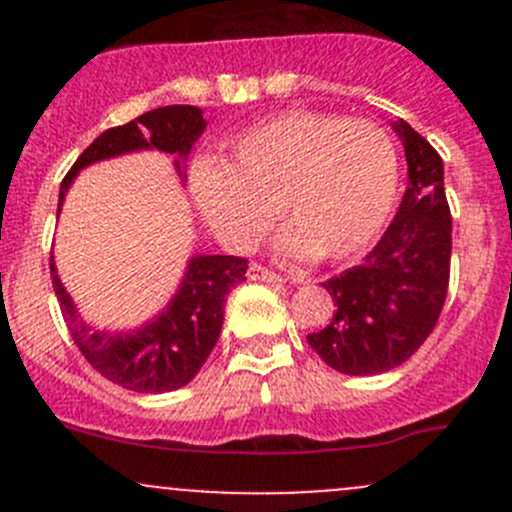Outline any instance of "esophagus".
Here are the masks:
<instances>
[{
	"label": "esophagus",
	"instance_id": "34e87169",
	"mask_svg": "<svg viewBox=\"0 0 512 512\" xmlns=\"http://www.w3.org/2000/svg\"><path fill=\"white\" fill-rule=\"evenodd\" d=\"M247 277H250L252 282H270V285H280L282 277L277 275V272L267 270V267L257 265V262H252L250 267H247Z\"/></svg>",
	"mask_w": 512,
	"mask_h": 512
}]
</instances>
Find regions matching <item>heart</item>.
Segmentation results:
<instances>
[{"mask_svg": "<svg viewBox=\"0 0 512 512\" xmlns=\"http://www.w3.org/2000/svg\"><path fill=\"white\" fill-rule=\"evenodd\" d=\"M190 193L225 245L260 240L280 205L277 250L347 262L364 255L389 223L399 193V156L381 126L314 111H289L232 138L230 160L198 158Z\"/></svg>", "mask_w": 512, "mask_h": 512, "instance_id": "obj_1", "label": "heart"}]
</instances>
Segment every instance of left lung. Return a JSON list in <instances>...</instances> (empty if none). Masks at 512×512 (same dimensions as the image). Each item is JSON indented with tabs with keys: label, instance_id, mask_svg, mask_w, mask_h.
Masks as SVG:
<instances>
[{
	"label": "left lung",
	"instance_id": "obj_1",
	"mask_svg": "<svg viewBox=\"0 0 512 512\" xmlns=\"http://www.w3.org/2000/svg\"><path fill=\"white\" fill-rule=\"evenodd\" d=\"M409 185L384 237L361 265L324 282L334 314L309 347L334 371L384 374L426 342L441 314L451 272V210L443 160L406 121L394 123Z\"/></svg>",
	"mask_w": 512,
	"mask_h": 512
}]
</instances>
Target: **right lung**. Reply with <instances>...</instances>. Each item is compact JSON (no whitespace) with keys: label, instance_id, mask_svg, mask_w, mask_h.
Here are the masks:
<instances>
[{"label":"right lung","instance_id":"right-lung-1","mask_svg":"<svg viewBox=\"0 0 512 512\" xmlns=\"http://www.w3.org/2000/svg\"><path fill=\"white\" fill-rule=\"evenodd\" d=\"M198 106H163L143 113L126 126L103 131L76 158L59 190V213L76 175L98 160L136 151H163L178 156L175 170L183 175V160L205 131ZM247 260L232 255H193L178 292L163 312L131 332L94 329L81 319L74 299L61 285L51 262V285L59 297L74 344L84 359L113 384L138 394H165L190 384L218 344L225 317V299L232 287L245 282Z\"/></svg>","mask_w":512,"mask_h":512}]
</instances>
